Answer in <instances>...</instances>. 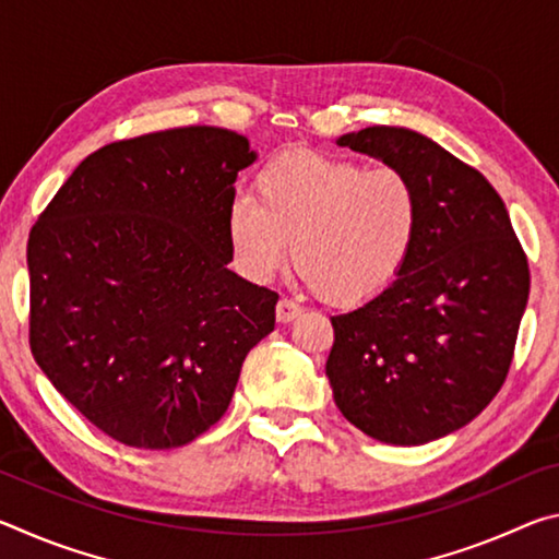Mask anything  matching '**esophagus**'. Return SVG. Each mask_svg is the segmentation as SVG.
I'll return each instance as SVG.
<instances>
[{
  "instance_id": "esophagus-1",
  "label": "esophagus",
  "mask_w": 559,
  "mask_h": 559,
  "mask_svg": "<svg viewBox=\"0 0 559 559\" xmlns=\"http://www.w3.org/2000/svg\"><path fill=\"white\" fill-rule=\"evenodd\" d=\"M298 316H300L298 302H293L290 298H281L276 302V320H278V323H290V320H296Z\"/></svg>"
}]
</instances>
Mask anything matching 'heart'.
I'll return each instance as SVG.
<instances>
[{
	"instance_id": "obj_1",
	"label": "heart",
	"mask_w": 559,
	"mask_h": 559,
	"mask_svg": "<svg viewBox=\"0 0 559 559\" xmlns=\"http://www.w3.org/2000/svg\"><path fill=\"white\" fill-rule=\"evenodd\" d=\"M253 202L226 210L236 269L269 281L288 257L333 306H362L402 276L419 241L424 202L400 167H372L313 150L273 155L253 177Z\"/></svg>"
}]
</instances>
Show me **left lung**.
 Segmentation results:
<instances>
[{"label":"left lung","instance_id":"1","mask_svg":"<svg viewBox=\"0 0 559 559\" xmlns=\"http://www.w3.org/2000/svg\"><path fill=\"white\" fill-rule=\"evenodd\" d=\"M421 192L409 263L362 308L333 316L325 374L367 437L419 447L466 427L503 386L530 293L527 257L493 185L433 140L374 126L337 140Z\"/></svg>","mask_w":559,"mask_h":559}]
</instances>
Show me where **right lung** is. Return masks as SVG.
I'll use <instances>...</instances> for the list:
<instances>
[{"mask_svg": "<svg viewBox=\"0 0 559 559\" xmlns=\"http://www.w3.org/2000/svg\"><path fill=\"white\" fill-rule=\"evenodd\" d=\"M257 155L189 126L103 145L29 231V345L110 439L175 449L222 419L278 293L226 269V210Z\"/></svg>", "mask_w": 559, "mask_h": 559, "instance_id": "right-lung-1", "label": "right lung"}]
</instances>
